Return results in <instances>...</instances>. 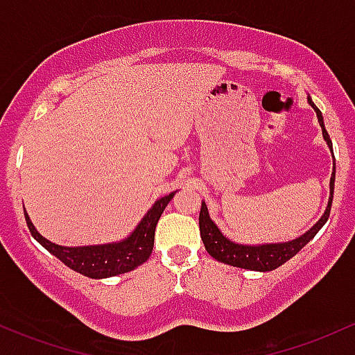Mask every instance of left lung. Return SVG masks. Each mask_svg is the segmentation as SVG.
Returning <instances> with one entry per match:
<instances>
[{
  "instance_id": "left-lung-1",
  "label": "left lung",
  "mask_w": 355,
  "mask_h": 355,
  "mask_svg": "<svg viewBox=\"0 0 355 355\" xmlns=\"http://www.w3.org/2000/svg\"><path fill=\"white\" fill-rule=\"evenodd\" d=\"M309 104L315 109L317 112L318 123H320L323 139L327 141V146L330 148L334 157L332 150V141H330V136L327 133L325 124H323V116L320 109L313 104L311 97L309 96ZM334 185H336V165H334L332 178H330V197L329 204H327L325 212L320 219L317 220V224H313L305 234H302L297 239L286 241V243H270V244H239L236 241H231L229 237H225L220 232V229L217 227V224L210 219L209 209L205 205V202H202L200 207V216H198V225H200V236L204 241V246L207 249V252L212 256L214 259L220 261V263L229 264V266L236 268H244V270L251 271H272L276 268H279L282 264H285L288 259L293 258L298 251H302V248H305L306 244L313 239L315 234L323 227L327 219L330 216V207H332V198H334Z\"/></svg>"
}]
</instances>
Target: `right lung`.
I'll return each mask as SVG.
<instances>
[{
  "mask_svg": "<svg viewBox=\"0 0 355 355\" xmlns=\"http://www.w3.org/2000/svg\"><path fill=\"white\" fill-rule=\"evenodd\" d=\"M175 192L158 198L145 216H143V219L139 220V224L136 225L135 231L130 236L118 241V243L94 244V246L70 248L60 246V244L45 239L35 229L33 222L30 220L25 207H23V210H25V219L26 224H28L30 232L46 251L52 252L55 258L60 259L70 270L80 272V275L87 276V278L101 279L135 270V268H138L139 264H143L150 258L151 251H153L155 229H157L159 217H162L163 210L168 205V202L173 198Z\"/></svg>",
  "mask_w": 355,
  "mask_h": 355,
  "instance_id": "obj_1",
  "label": "right lung"
}]
</instances>
